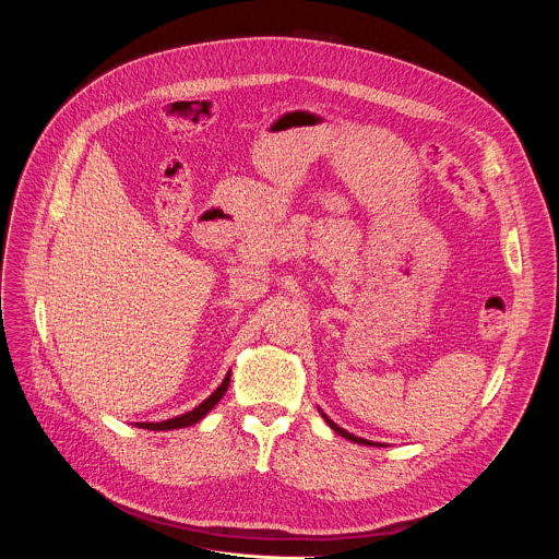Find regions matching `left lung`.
Instances as JSON below:
<instances>
[{"mask_svg": "<svg viewBox=\"0 0 559 559\" xmlns=\"http://www.w3.org/2000/svg\"><path fill=\"white\" fill-rule=\"evenodd\" d=\"M318 414H321L323 418H325V423L338 433V436H343V438H347V440H352V442H356V444H367V447H384V444H380V442H371V440H365V438H358V436H354V433H349L347 429H343V427H338L334 420H330L328 418V414L323 412V409H318Z\"/></svg>", "mask_w": 559, "mask_h": 559, "instance_id": "1", "label": "left lung"}]
</instances>
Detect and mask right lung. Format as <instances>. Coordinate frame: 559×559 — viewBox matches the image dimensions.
<instances>
[{
    "instance_id": "1",
    "label": "right lung",
    "mask_w": 559,
    "mask_h": 559,
    "mask_svg": "<svg viewBox=\"0 0 559 559\" xmlns=\"http://www.w3.org/2000/svg\"><path fill=\"white\" fill-rule=\"evenodd\" d=\"M229 376H231V371H227L225 373V378H223V382L205 397V401L199 405V407H194L192 412H188V414H181V416H177V418H170V420H164V423H136V427H141V429H150V431H170V429H183V427H192V425H197L199 420H203L216 405H218V401L221 397L225 395V391H227V386H229Z\"/></svg>"
}]
</instances>
